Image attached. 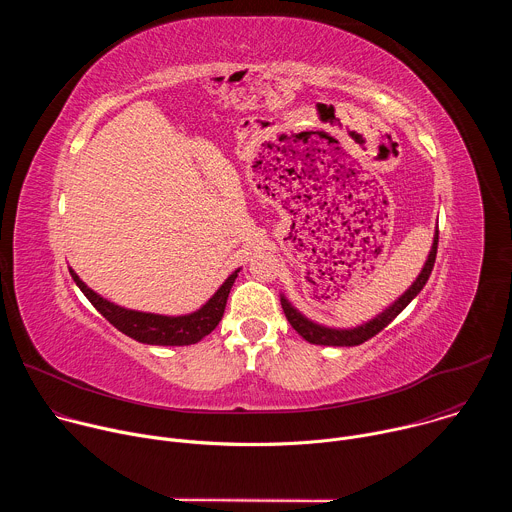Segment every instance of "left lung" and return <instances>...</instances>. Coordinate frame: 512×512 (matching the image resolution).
Segmentation results:
<instances>
[{"label": "left lung", "instance_id": "left-lung-1", "mask_svg": "<svg viewBox=\"0 0 512 512\" xmlns=\"http://www.w3.org/2000/svg\"><path fill=\"white\" fill-rule=\"evenodd\" d=\"M437 239H440V231H435L429 257H427V261H425V265H423L419 277L413 281V285L405 291V294H403L393 306H389V308H387L383 314H379L375 320L367 322L364 326L352 328V330L324 328V326H318V324L310 322L308 318H304L296 308H291V304L281 296V308H283V314H285L287 322L291 324V328H294V330H296L304 340H308L310 344H320V346H356V344L367 342L369 338H373L375 334H379L385 326H389V324L409 306V302L419 294V291L423 289V285L427 283V279H429V275H431L433 263H435Z\"/></svg>", "mask_w": 512, "mask_h": 512}]
</instances>
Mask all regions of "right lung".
Instances as JSON below:
<instances>
[{"label":"right lung","mask_w":512,"mask_h":512,"mask_svg":"<svg viewBox=\"0 0 512 512\" xmlns=\"http://www.w3.org/2000/svg\"><path fill=\"white\" fill-rule=\"evenodd\" d=\"M237 273H231L227 281L216 289V294L194 314L188 316H160V314H145L135 310H125L121 306L111 304L109 300L97 296L91 287H87L79 275L70 269L72 279L81 287L87 300L109 320L119 332L143 344H158V346H188L196 344L204 336H208L218 322H221L227 306V298L231 287L237 279Z\"/></svg>","instance_id":"1"}]
</instances>
